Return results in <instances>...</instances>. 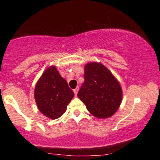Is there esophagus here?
Instances as JSON below:
<instances>
[{
	"instance_id": "1",
	"label": "esophagus",
	"mask_w": 160,
	"mask_h": 160,
	"mask_svg": "<svg viewBox=\"0 0 160 160\" xmlns=\"http://www.w3.org/2000/svg\"><path fill=\"white\" fill-rule=\"evenodd\" d=\"M78 90H79V87H77L76 89H74V94H75V95H76V96H77V95H78Z\"/></svg>"
}]
</instances>
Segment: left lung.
Instances as JSON below:
<instances>
[{
  "instance_id": "obj_1",
  "label": "left lung",
  "mask_w": 160,
  "mask_h": 160,
  "mask_svg": "<svg viewBox=\"0 0 160 160\" xmlns=\"http://www.w3.org/2000/svg\"><path fill=\"white\" fill-rule=\"evenodd\" d=\"M84 71V82L78 93V98L95 117L102 119L111 117L122 101L120 83L101 63H88Z\"/></svg>"
}]
</instances>
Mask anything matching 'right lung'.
<instances>
[{
	"label": "right lung",
	"mask_w": 160,
	"mask_h": 160,
	"mask_svg": "<svg viewBox=\"0 0 160 160\" xmlns=\"http://www.w3.org/2000/svg\"><path fill=\"white\" fill-rule=\"evenodd\" d=\"M74 96V92L55 66L46 70L37 82L34 90L38 109L52 120L58 118L65 113Z\"/></svg>",
	"instance_id": "right-lung-1"
}]
</instances>
